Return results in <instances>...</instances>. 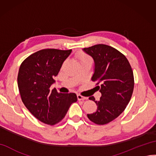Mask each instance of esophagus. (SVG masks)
<instances>
[{"mask_svg": "<svg viewBox=\"0 0 156 156\" xmlns=\"http://www.w3.org/2000/svg\"><path fill=\"white\" fill-rule=\"evenodd\" d=\"M77 99L78 100H85L87 99V97H85V96H83L81 94H77Z\"/></svg>", "mask_w": 156, "mask_h": 156, "instance_id": "34e87169", "label": "esophagus"}]
</instances>
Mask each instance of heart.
<instances>
[{
  "mask_svg": "<svg viewBox=\"0 0 156 156\" xmlns=\"http://www.w3.org/2000/svg\"><path fill=\"white\" fill-rule=\"evenodd\" d=\"M77 58H78V60L80 61V62H83L84 61H86L88 60H92L91 58L89 56H88L87 54H86L85 53H83V52H80L79 54H77ZM64 64H65V62H64Z\"/></svg>",
  "mask_w": 156,
  "mask_h": 156,
  "instance_id": "b5f03b06",
  "label": "heart"
}]
</instances>
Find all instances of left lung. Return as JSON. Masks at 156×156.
I'll return each mask as SVG.
<instances>
[{
  "instance_id": "obj_1",
  "label": "left lung",
  "mask_w": 156,
  "mask_h": 156,
  "mask_svg": "<svg viewBox=\"0 0 156 156\" xmlns=\"http://www.w3.org/2000/svg\"><path fill=\"white\" fill-rule=\"evenodd\" d=\"M84 51L94 59V73L91 80L96 82L102 96L95 100L96 111L87 114L96 125H106L116 119L128 105L134 89V75L128 60L117 49L99 44L85 48Z\"/></svg>"
}]
</instances>
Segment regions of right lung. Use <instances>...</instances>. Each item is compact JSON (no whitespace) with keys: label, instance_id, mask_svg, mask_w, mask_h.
<instances>
[{"label":"right lung","instance_id":"right-lung-1","mask_svg":"<svg viewBox=\"0 0 156 156\" xmlns=\"http://www.w3.org/2000/svg\"><path fill=\"white\" fill-rule=\"evenodd\" d=\"M71 52V49H43L29 56L20 67L18 85L21 98L31 114L45 124L60 122L71 104L77 100L75 93H60L56 88H50Z\"/></svg>","mask_w":156,"mask_h":156}]
</instances>
